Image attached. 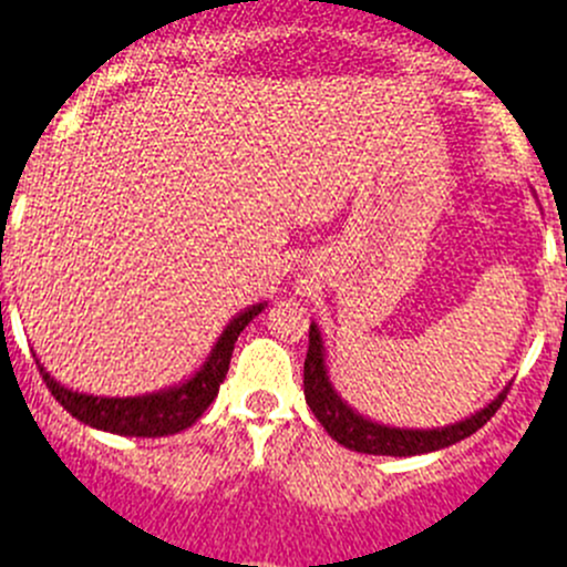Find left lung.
<instances>
[{"mask_svg":"<svg viewBox=\"0 0 567 567\" xmlns=\"http://www.w3.org/2000/svg\"><path fill=\"white\" fill-rule=\"evenodd\" d=\"M506 385L492 403L478 409L475 414L464 416V420L453 422V425L442 427H394L374 422L355 411L352 405L338 394V389L330 380V369H327V347L321 338L319 324H310V347L308 358H305V400H308L310 411L316 420L324 425V431L336 439L338 444L349 447V451L369 453V456H420V453L442 451L451 444L462 442L470 433L486 425L492 414L501 409L506 400Z\"/></svg>","mask_w":567,"mask_h":567,"instance_id":"1","label":"left lung"}]
</instances>
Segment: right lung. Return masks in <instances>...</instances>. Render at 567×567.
<instances>
[{
    "instance_id": "obj_1",
    "label": "right lung",
    "mask_w": 567,
    "mask_h": 567,
    "mask_svg": "<svg viewBox=\"0 0 567 567\" xmlns=\"http://www.w3.org/2000/svg\"><path fill=\"white\" fill-rule=\"evenodd\" d=\"M268 308V301H257L248 305L246 310L235 316L224 332L218 336L215 347L209 349L206 361L189 374L187 380L167 389L151 391V394H136V396H97L86 394V391H75L69 385L58 383L44 363L35 358L39 372L44 378L47 389L52 391L58 403L69 411V414L81 420L83 425L97 427V431L116 433V436H142V439H156V436H171V433L184 431L193 425L200 414L212 405V400L218 396L220 383L226 380L229 372L231 352H235V341L248 321L259 316Z\"/></svg>"
}]
</instances>
